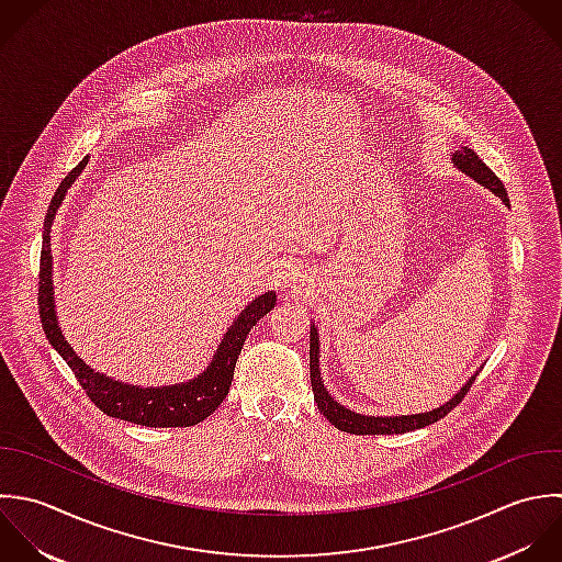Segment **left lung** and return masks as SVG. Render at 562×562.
<instances>
[{
    "mask_svg": "<svg viewBox=\"0 0 562 562\" xmlns=\"http://www.w3.org/2000/svg\"><path fill=\"white\" fill-rule=\"evenodd\" d=\"M453 164L467 172L471 179H475L477 183L486 186L491 192H495L506 205H510L508 192L504 188V183L499 181V177L480 159V155L469 148L462 146V150L453 153ZM477 374H473L467 385L442 407L425 412V414H412V416H363V414H355L350 409H346L344 405H339L324 387L322 381V372H319V335L315 324L311 326V385H313V394H315V403L319 407V412L339 429L352 436H394V434H407L414 429H423L429 427L434 423H438L440 418H445L447 414H451V409H456V405L462 403V398L467 396V392L471 390L473 381Z\"/></svg>",
    "mask_w": 562,
    "mask_h": 562,
    "instance_id": "8db88e82",
    "label": "left lung"
}]
</instances>
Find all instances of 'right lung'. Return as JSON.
<instances>
[{"mask_svg":"<svg viewBox=\"0 0 562 562\" xmlns=\"http://www.w3.org/2000/svg\"><path fill=\"white\" fill-rule=\"evenodd\" d=\"M85 166H87V157L60 181L45 214L41 267H38V315H41L43 333L47 341L54 346V350L65 359V363L78 379L89 401L102 414L133 423V425H142V427L199 425L225 401L243 344L249 330L258 324V319H262L276 306V293L267 291L245 306V311L227 328L212 363L196 379L188 383L164 385V387H137V385L113 381L106 374L93 372L87 363H82V359H78V355L71 350V346L65 341L58 328V319L54 311L52 249H49V229H52L56 210L63 203L67 188L76 181V177L82 172Z\"/></svg>","mask_w":562,"mask_h":562,"instance_id":"1","label":"right lung"}]
</instances>
